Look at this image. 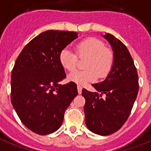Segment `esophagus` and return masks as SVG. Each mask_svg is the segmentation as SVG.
<instances>
[{
	"mask_svg": "<svg viewBox=\"0 0 151 151\" xmlns=\"http://www.w3.org/2000/svg\"><path fill=\"white\" fill-rule=\"evenodd\" d=\"M77 89H78V94H81V93H82V89H83V87L78 85V86H77Z\"/></svg>",
	"mask_w": 151,
	"mask_h": 151,
	"instance_id": "obj_1",
	"label": "esophagus"
}]
</instances>
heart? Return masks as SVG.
I'll return each instance as SVG.
<instances>
[{
	"label": "heart",
	"instance_id": "1",
	"mask_svg": "<svg viewBox=\"0 0 151 151\" xmlns=\"http://www.w3.org/2000/svg\"><path fill=\"white\" fill-rule=\"evenodd\" d=\"M77 54L80 57H88L85 70H75L68 76L70 82L80 86L93 82L98 77L106 76L113 65V52L105 47L101 40L96 38H87L78 42L76 45ZM78 56L72 49L66 47L61 51L59 62L65 69L74 70L76 66Z\"/></svg>",
	"mask_w": 151,
	"mask_h": 151
}]
</instances>
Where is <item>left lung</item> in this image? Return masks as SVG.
<instances>
[{"label": "left lung", "mask_w": 151, "mask_h": 151, "mask_svg": "<svg viewBox=\"0 0 151 151\" xmlns=\"http://www.w3.org/2000/svg\"><path fill=\"white\" fill-rule=\"evenodd\" d=\"M103 37L112 47L113 67L105 80L92 85L97 92L83 89L82 95L86 99L85 122L88 129L98 135L107 136L119 130L128 119L139 84L137 68L125 45L109 33Z\"/></svg>", "instance_id": "1"}]
</instances>
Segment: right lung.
<instances>
[{"label":"right lung","mask_w":151,"mask_h":151,"mask_svg":"<svg viewBox=\"0 0 151 151\" xmlns=\"http://www.w3.org/2000/svg\"><path fill=\"white\" fill-rule=\"evenodd\" d=\"M77 38L76 32L48 30L33 38L16 60L11 73V103L22 123L35 134L55 132L78 95L73 82L59 84L66 77L59 54Z\"/></svg>","instance_id":"right-lung-1"}]
</instances>
